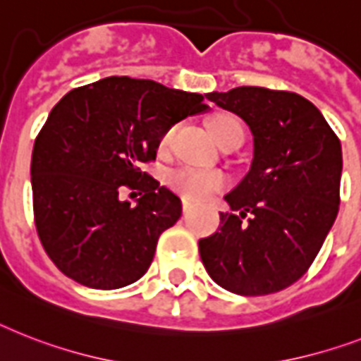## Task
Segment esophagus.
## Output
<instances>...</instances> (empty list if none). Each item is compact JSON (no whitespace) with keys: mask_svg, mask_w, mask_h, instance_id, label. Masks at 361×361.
Masks as SVG:
<instances>
[{"mask_svg":"<svg viewBox=\"0 0 361 361\" xmlns=\"http://www.w3.org/2000/svg\"><path fill=\"white\" fill-rule=\"evenodd\" d=\"M181 207H183V213H190V211H192V207H195V204L187 200V198H183V202H181Z\"/></svg>","mask_w":361,"mask_h":361,"instance_id":"obj_1","label":"esophagus"}]
</instances>
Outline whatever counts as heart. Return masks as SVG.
Segmentation results:
<instances>
[{"label":"heart","instance_id":"obj_1","mask_svg":"<svg viewBox=\"0 0 361 361\" xmlns=\"http://www.w3.org/2000/svg\"><path fill=\"white\" fill-rule=\"evenodd\" d=\"M174 130L171 128L169 131H165V135L161 137L159 148L161 150H169L172 145V139H174ZM243 131L241 122L233 116H219L211 122V133L215 137V140L221 145L222 140L230 137L233 131ZM166 181L169 185L187 200L202 202L207 200L211 196L215 195L216 190H221L222 187L226 185V176L221 174L216 171H202V169H195V166H178L171 174L166 176Z\"/></svg>","mask_w":361,"mask_h":361}]
</instances>
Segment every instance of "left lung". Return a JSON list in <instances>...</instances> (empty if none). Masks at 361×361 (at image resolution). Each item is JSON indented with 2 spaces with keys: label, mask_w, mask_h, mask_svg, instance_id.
Listing matches in <instances>:
<instances>
[{
  "label": "left lung",
  "mask_w": 361,
  "mask_h": 361,
  "mask_svg": "<svg viewBox=\"0 0 361 361\" xmlns=\"http://www.w3.org/2000/svg\"><path fill=\"white\" fill-rule=\"evenodd\" d=\"M207 99L247 122L254 159L224 196L231 213H221L219 230L198 241L202 263L235 295L282 291L310 269L338 216L341 142L295 92L237 87Z\"/></svg>",
  "instance_id": "1"
}]
</instances>
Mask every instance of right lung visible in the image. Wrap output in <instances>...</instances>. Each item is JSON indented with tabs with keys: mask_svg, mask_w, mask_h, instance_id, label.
Returning a JSON list of instances; mask_svg holds the SVG:
<instances>
[{
	"mask_svg": "<svg viewBox=\"0 0 361 361\" xmlns=\"http://www.w3.org/2000/svg\"><path fill=\"white\" fill-rule=\"evenodd\" d=\"M207 109L202 94L126 75L63 96L31 157L35 226L59 271L92 289L130 286L148 271L181 200L140 166L176 122ZM135 188L145 195L133 207L121 192Z\"/></svg>",
	"mask_w": 361,
	"mask_h": 361,
	"instance_id": "add662e5",
	"label": "right lung"
}]
</instances>
